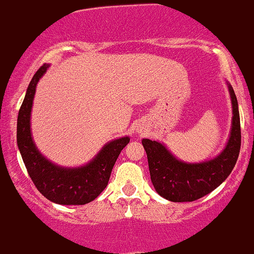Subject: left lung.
<instances>
[{"label":"left lung","instance_id":"8db88e82","mask_svg":"<svg viewBox=\"0 0 254 254\" xmlns=\"http://www.w3.org/2000/svg\"><path fill=\"white\" fill-rule=\"evenodd\" d=\"M228 89L233 106L230 135L225 147L214 158L199 163L184 162L163 142L142 140L151 181L163 198L172 202L196 201L215 190L233 172L241 147V127L237 98L229 82Z\"/></svg>","mask_w":254,"mask_h":254}]
</instances>
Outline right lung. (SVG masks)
I'll return each instance as SVG.
<instances>
[{
	"label": "right lung",
	"mask_w": 254,
	"mask_h": 254,
	"mask_svg": "<svg viewBox=\"0 0 254 254\" xmlns=\"http://www.w3.org/2000/svg\"><path fill=\"white\" fill-rule=\"evenodd\" d=\"M44 64L31 79L18 113L17 143L28 174L36 189L58 204H86L93 201L108 185L112 169L122 149L129 143V136L107 142L101 151L81 167H61L47 159L34 142L30 119L36 85L49 69Z\"/></svg>",
	"instance_id": "obj_1"
}]
</instances>
